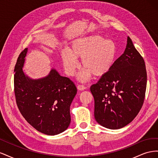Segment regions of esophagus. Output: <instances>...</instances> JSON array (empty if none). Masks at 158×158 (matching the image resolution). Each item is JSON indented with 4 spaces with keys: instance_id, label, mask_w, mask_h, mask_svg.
<instances>
[{
    "instance_id": "obj_1",
    "label": "esophagus",
    "mask_w": 158,
    "mask_h": 158,
    "mask_svg": "<svg viewBox=\"0 0 158 158\" xmlns=\"http://www.w3.org/2000/svg\"><path fill=\"white\" fill-rule=\"evenodd\" d=\"M78 89H79V90H80V91H82V90H84L85 89V87L84 86V85H78Z\"/></svg>"
}]
</instances>
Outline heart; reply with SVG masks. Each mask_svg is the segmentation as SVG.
<instances>
[{"label":"heart","mask_w":158,"mask_h":158,"mask_svg":"<svg viewBox=\"0 0 158 158\" xmlns=\"http://www.w3.org/2000/svg\"><path fill=\"white\" fill-rule=\"evenodd\" d=\"M117 56V45L111 40L92 35L74 40L69 51L62 52V60L66 73L73 76L78 67V59L84 69L78 78L85 80L91 75L101 77L107 74L114 64Z\"/></svg>","instance_id":"heart-1"}]
</instances>
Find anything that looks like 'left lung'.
Returning <instances> with one entry per match:
<instances>
[{"mask_svg":"<svg viewBox=\"0 0 158 158\" xmlns=\"http://www.w3.org/2000/svg\"><path fill=\"white\" fill-rule=\"evenodd\" d=\"M146 84L144 59L128 37L123 54L114 61L109 73L90 88L94 98L95 120L109 129L127 125L142 108Z\"/></svg>","mask_w":158,"mask_h":158,"instance_id":"left-lung-1","label":"left lung"}]
</instances>
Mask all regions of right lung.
<instances>
[{
	"mask_svg": "<svg viewBox=\"0 0 158 158\" xmlns=\"http://www.w3.org/2000/svg\"><path fill=\"white\" fill-rule=\"evenodd\" d=\"M27 48L19 55L14 67V94L18 107L27 122L47 135L64 132L70 123V107L77 88L69 78L52 69L47 76L30 78L23 73Z\"/></svg>",
	"mask_w": 158,
	"mask_h": 158,
	"instance_id": "right-lung-1",
	"label": "right lung"
}]
</instances>
